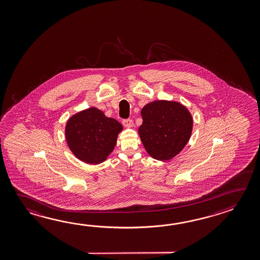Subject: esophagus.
Instances as JSON below:
<instances>
[{
    "label": "esophagus",
    "mask_w": 260,
    "mask_h": 260,
    "mask_svg": "<svg viewBox=\"0 0 260 260\" xmlns=\"http://www.w3.org/2000/svg\"><path fill=\"white\" fill-rule=\"evenodd\" d=\"M122 124H123V126H125V127H132L133 121L131 119H123V120H122Z\"/></svg>",
    "instance_id": "esophagus-1"
}]
</instances>
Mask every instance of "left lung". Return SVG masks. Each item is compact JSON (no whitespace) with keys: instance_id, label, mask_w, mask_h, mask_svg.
Here are the masks:
<instances>
[{"instance_id":"1","label":"left lung","mask_w":260,"mask_h":260,"mask_svg":"<svg viewBox=\"0 0 260 260\" xmlns=\"http://www.w3.org/2000/svg\"><path fill=\"white\" fill-rule=\"evenodd\" d=\"M143 118L138 133L150 156L170 160L188 143L192 130V118L184 106L173 101L158 100L141 111Z\"/></svg>"}]
</instances>
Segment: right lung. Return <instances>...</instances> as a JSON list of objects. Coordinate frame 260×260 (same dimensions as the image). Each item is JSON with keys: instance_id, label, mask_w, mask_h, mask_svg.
I'll list each match as a JSON object with an SVG mask.
<instances>
[{"instance_id": "right-lung-1", "label": "right lung", "mask_w": 260, "mask_h": 260, "mask_svg": "<svg viewBox=\"0 0 260 260\" xmlns=\"http://www.w3.org/2000/svg\"><path fill=\"white\" fill-rule=\"evenodd\" d=\"M122 125L102 111L91 108L72 116L66 125L68 145L80 160L100 164L114 149Z\"/></svg>"}]
</instances>
